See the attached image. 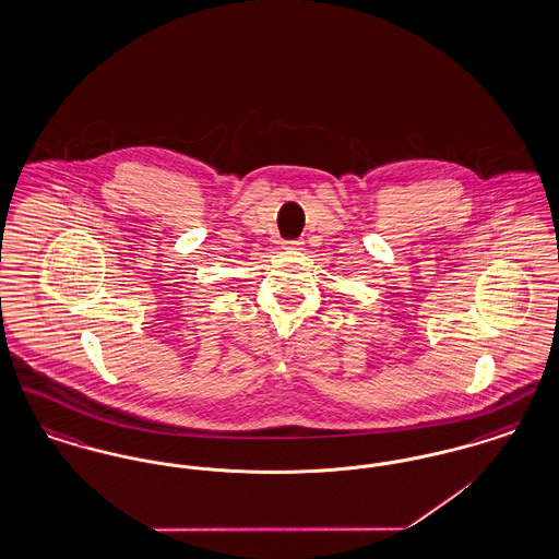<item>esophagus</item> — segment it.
I'll list each match as a JSON object with an SVG mask.
<instances>
[{"instance_id": "obj_1", "label": "esophagus", "mask_w": 559, "mask_h": 559, "mask_svg": "<svg viewBox=\"0 0 559 559\" xmlns=\"http://www.w3.org/2000/svg\"><path fill=\"white\" fill-rule=\"evenodd\" d=\"M285 249L287 251H301L304 249V240H289V242H285Z\"/></svg>"}]
</instances>
